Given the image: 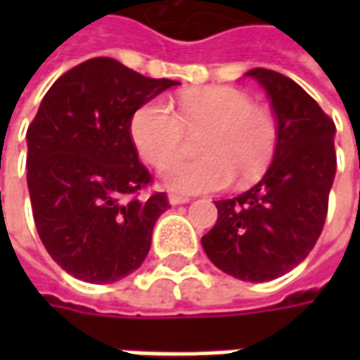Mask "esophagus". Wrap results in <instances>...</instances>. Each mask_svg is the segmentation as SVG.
Masks as SVG:
<instances>
[{
  "label": "esophagus",
  "instance_id": "1",
  "mask_svg": "<svg viewBox=\"0 0 360 360\" xmlns=\"http://www.w3.org/2000/svg\"><path fill=\"white\" fill-rule=\"evenodd\" d=\"M168 202L172 204V206H178V204H186L190 202L188 196H180V194H168Z\"/></svg>",
  "mask_w": 360,
  "mask_h": 360
}]
</instances>
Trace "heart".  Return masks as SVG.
I'll return each mask as SVG.
<instances>
[{
  "instance_id": "heart-1",
  "label": "heart",
  "mask_w": 360,
  "mask_h": 360,
  "mask_svg": "<svg viewBox=\"0 0 360 360\" xmlns=\"http://www.w3.org/2000/svg\"><path fill=\"white\" fill-rule=\"evenodd\" d=\"M200 133V159L173 165L186 147V134ZM130 138L138 154L164 182L182 194L222 190L236 178L248 186L262 178L278 148V124L272 112L252 104L246 91L230 86H204L182 91L176 110L158 100L142 104L130 118Z\"/></svg>"
}]
</instances>
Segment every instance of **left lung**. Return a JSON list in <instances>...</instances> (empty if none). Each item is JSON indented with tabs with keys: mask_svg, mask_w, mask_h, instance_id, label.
I'll use <instances>...</instances> for the list:
<instances>
[{
	"mask_svg": "<svg viewBox=\"0 0 360 360\" xmlns=\"http://www.w3.org/2000/svg\"><path fill=\"white\" fill-rule=\"evenodd\" d=\"M278 124L264 178L240 196L216 200L218 218L202 246L222 272L264 283L300 264L319 240L337 172L335 122L290 77L255 68Z\"/></svg>",
	"mask_w": 360,
	"mask_h": 360,
	"instance_id": "1",
	"label": "left lung"
}]
</instances>
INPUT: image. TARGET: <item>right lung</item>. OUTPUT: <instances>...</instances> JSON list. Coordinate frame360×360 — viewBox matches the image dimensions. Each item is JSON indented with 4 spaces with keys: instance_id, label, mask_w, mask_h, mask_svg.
<instances>
[{
    "instance_id": "obj_1",
    "label": "right lung",
    "mask_w": 360,
    "mask_h": 360,
    "mask_svg": "<svg viewBox=\"0 0 360 360\" xmlns=\"http://www.w3.org/2000/svg\"><path fill=\"white\" fill-rule=\"evenodd\" d=\"M178 82L112 58L68 70L27 128V188L37 234L65 272L116 283L144 262L166 192L142 196L152 174L130 138L131 114Z\"/></svg>"
}]
</instances>
